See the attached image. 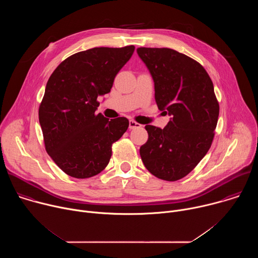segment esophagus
<instances>
[{
	"label": "esophagus",
	"instance_id": "34e87169",
	"mask_svg": "<svg viewBox=\"0 0 258 258\" xmlns=\"http://www.w3.org/2000/svg\"><path fill=\"white\" fill-rule=\"evenodd\" d=\"M142 125L140 124V123H138V122H136L135 120H130V128L131 130H135V128H139V127H141Z\"/></svg>",
	"mask_w": 258,
	"mask_h": 258
}]
</instances>
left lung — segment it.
<instances>
[{
  "mask_svg": "<svg viewBox=\"0 0 258 258\" xmlns=\"http://www.w3.org/2000/svg\"><path fill=\"white\" fill-rule=\"evenodd\" d=\"M154 81L155 101L171 119L164 128L146 125L148 141L140 148L146 168L174 181L189 174L208 152L214 138L219 104L204 67L168 48H139Z\"/></svg>",
  "mask_w": 258,
  "mask_h": 258,
  "instance_id": "1",
  "label": "left lung"
}]
</instances>
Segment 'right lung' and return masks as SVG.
<instances>
[{
    "instance_id": "1",
    "label": "right lung",
    "mask_w": 258,
    "mask_h": 258,
    "mask_svg": "<svg viewBox=\"0 0 258 258\" xmlns=\"http://www.w3.org/2000/svg\"><path fill=\"white\" fill-rule=\"evenodd\" d=\"M134 46L93 48L62 61L51 75L39 107L45 148L66 174L88 178L100 173L112 155V144L128 119L96 114L98 97L110 92L131 59Z\"/></svg>"
}]
</instances>
